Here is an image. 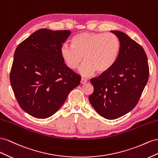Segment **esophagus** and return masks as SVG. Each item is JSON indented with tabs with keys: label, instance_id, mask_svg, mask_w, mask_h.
<instances>
[{
	"label": "esophagus",
	"instance_id": "34e87169",
	"mask_svg": "<svg viewBox=\"0 0 158 158\" xmlns=\"http://www.w3.org/2000/svg\"><path fill=\"white\" fill-rule=\"evenodd\" d=\"M87 82V80L86 79L81 78V84H85Z\"/></svg>",
	"mask_w": 158,
	"mask_h": 158
}]
</instances>
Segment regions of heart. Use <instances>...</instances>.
<instances>
[{"instance_id": "heart-1", "label": "heart", "mask_w": 158, "mask_h": 158, "mask_svg": "<svg viewBox=\"0 0 158 158\" xmlns=\"http://www.w3.org/2000/svg\"><path fill=\"white\" fill-rule=\"evenodd\" d=\"M61 56L69 68L79 69L83 76L88 77L97 71L105 73L114 65L120 52L118 37L112 33L82 32L72 39V46L64 44L61 47Z\"/></svg>"}]
</instances>
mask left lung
Wrapping results in <instances>:
<instances>
[{
    "mask_svg": "<svg viewBox=\"0 0 158 158\" xmlns=\"http://www.w3.org/2000/svg\"><path fill=\"white\" fill-rule=\"evenodd\" d=\"M120 42V52L114 65L91 79L94 91L89 102L97 113L116 119L136 106L149 78V65L143 48L128 35L111 30Z\"/></svg>",
    "mask_w": 158,
    "mask_h": 158,
    "instance_id": "left-lung-1",
    "label": "left lung"
}]
</instances>
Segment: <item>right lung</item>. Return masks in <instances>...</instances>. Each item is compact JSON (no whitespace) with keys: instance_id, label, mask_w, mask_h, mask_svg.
I'll return each instance as SVG.
<instances>
[{"instance_id":"obj_1","label":"right lung","mask_w":158,"mask_h":158,"mask_svg":"<svg viewBox=\"0 0 158 158\" xmlns=\"http://www.w3.org/2000/svg\"><path fill=\"white\" fill-rule=\"evenodd\" d=\"M70 30L42 28L17 46L10 81L22 109L37 118H46L59 110L81 76L66 65L61 47Z\"/></svg>"}]
</instances>
